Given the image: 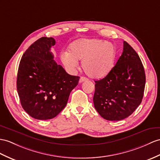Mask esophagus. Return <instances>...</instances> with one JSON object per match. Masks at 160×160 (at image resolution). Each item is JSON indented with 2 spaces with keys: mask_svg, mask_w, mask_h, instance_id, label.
I'll use <instances>...</instances> for the list:
<instances>
[{
  "mask_svg": "<svg viewBox=\"0 0 160 160\" xmlns=\"http://www.w3.org/2000/svg\"><path fill=\"white\" fill-rule=\"evenodd\" d=\"M88 80V79L86 77H81V78H80V79H79V83H82V82H83V81H87Z\"/></svg>",
  "mask_w": 160,
  "mask_h": 160,
  "instance_id": "esophagus-1",
  "label": "esophagus"
}]
</instances>
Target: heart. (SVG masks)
<instances>
[{
    "mask_svg": "<svg viewBox=\"0 0 160 160\" xmlns=\"http://www.w3.org/2000/svg\"><path fill=\"white\" fill-rule=\"evenodd\" d=\"M116 48L111 42L100 39L81 38L71 44L69 53L63 52L61 61L69 72L77 68L82 60V68L88 76L100 79L108 75L113 67Z\"/></svg>",
    "mask_w": 160,
    "mask_h": 160,
    "instance_id": "obj_1",
    "label": "heart"
}]
</instances>
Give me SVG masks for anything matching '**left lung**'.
I'll return each mask as SVG.
<instances>
[{"instance_id": "1", "label": "left lung", "mask_w": 160, "mask_h": 160, "mask_svg": "<svg viewBox=\"0 0 160 160\" xmlns=\"http://www.w3.org/2000/svg\"><path fill=\"white\" fill-rule=\"evenodd\" d=\"M146 77L138 53L123 41V49L115 67L103 79L95 81L93 101L104 119L119 121L129 117L141 104Z\"/></svg>"}]
</instances>
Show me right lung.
<instances>
[{"instance_id": "obj_1", "label": "right lung", "mask_w": 160, "mask_h": 160, "mask_svg": "<svg viewBox=\"0 0 160 160\" xmlns=\"http://www.w3.org/2000/svg\"><path fill=\"white\" fill-rule=\"evenodd\" d=\"M52 37H41L31 45L19 62L17 90L24 110L36 119L55 118L67 104L79 77L69 75L53 60Z\"/></svg>"}]
</instances>
